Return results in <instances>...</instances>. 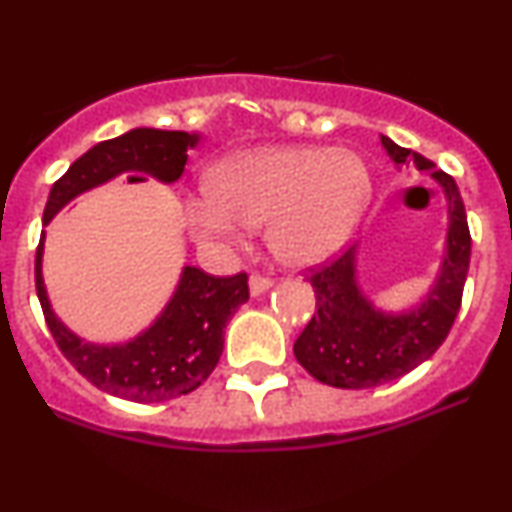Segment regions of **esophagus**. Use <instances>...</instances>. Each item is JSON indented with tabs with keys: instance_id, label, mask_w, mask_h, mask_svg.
I'll return each instance as SVG.
<instances>
[{
	"instance_id": "esophagus-1",
	"label": "esophagus",
	"mask_w": 512,
	"mask_h": 512,
	"mask_svg": "<svg viewBox=\"0 0 512 512\" xmlns=\"http://www.w3.org/2000/svg\"><path fill=\"white\" fill-rule=\"evenodd\" d=\"M248 284H250V293H252V296H260V293L272 289L274 281L269 279V276H264V274H252Z\"/></svg>"
}]
</instances>
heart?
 <instances>
[{"instance_id": "heart-1", "label": "heart", "mask_w": 512, "mask_h": 512, "mask_svg": "<svg viewBox=\"0 0 512 512\" xmlns=\"http://www.w3.org/2000/svg\"><path fill=\"white\" fill-rule=\"evenodd\" d=\"M207 197L182 207L202 243L238 240L240 226L267 223L279 260L308 267L337 252L368 202V170L346 149L255 146L223 156L204 178Z\"/></svg>"}]
</instances>
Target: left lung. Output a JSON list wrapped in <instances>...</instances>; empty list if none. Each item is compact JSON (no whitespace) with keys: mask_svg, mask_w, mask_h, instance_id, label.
Here are the masks:
<instances>
[{"mask_svg":"<svg viewBox=\"0 0 512 512\" xmlns=\"http://www.w3.org/2000/svg\"><path fill=\"white\" fill-rule=\"evenodd\" d=\"M397 166L411 163L431 170L448 197V245L440 274L426 298L409 313H383L356 284V248L325 267L310 269L315 313L293 344L296 361L320 383L344 390H366L402 378L428 361L448 337L462 303L472 236L457 182L416 151L380 137Z\"/></svg>","mask_w":512,"mask_h":512,"instance_id":"left-lung-1","label":"left lung"}]
</instances>
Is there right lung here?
<instances>
[{"mask_svg": "<svg viewBox=\"0 0 512 512\" xmlns=\"http://www.w3.org/2000/svg\"><path fill=\"white\" fill-rule=\"evenodd\" d=\"M199 134L137 127L108 139L76 158L67 173L52 185L43 223L72 202L76 195L103 185L120 173L151 175L175 182L187 163V151ZM43 240L35 252V291L52 339L72 366L98 390L129 402H168L190 395L219 363L223 330L233 313L250 298L248 274L211 276L197 267L182 269L180 284L154 325L127 344H91L76 337L52 313L43 284Z\"/></svg>", "mask_w": 512, "mask_h": 512, "instance_id": "right-lung-1", "label": "right lung"}]
</instances>
